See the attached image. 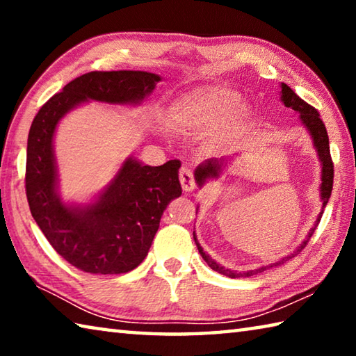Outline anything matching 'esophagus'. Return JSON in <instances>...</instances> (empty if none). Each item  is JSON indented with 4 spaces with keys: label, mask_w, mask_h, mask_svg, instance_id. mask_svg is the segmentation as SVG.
I'll list each match as a JSON object with an SVG mask.
<instances>
[{
    "label": "esophagus",
    "mask_w": 356,
    "mask_h": 356,
    "mask_svg": "<svg viewBox=\"0 0 356 356\" xmlns=\"http://www.w3.org/2000/svg\"><path fill=\"white\" fill-rule=\"evenodd\" d=\"M179 180L182 184V188L185 193H191L196 188V182H195V174H193V170L190 166H182L179 172Z\"/></svg>",
    "instance_id": "1"
}]
</instances>
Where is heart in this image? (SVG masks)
<instances>
[{"mask_svg": "<svg viewBox=\"0 0 356 356\" xmlns=\"http://www.w3.org/2000/svg\"><path fill=\"white\" fill-rule=\"evenodd\" d=\"M172 118L185 131L201 134L216 127L210 146L232 147L251 124V110L240 104V94L222 84H206L184 94L172 105Z\"/></svg>", "mask_w": 356, "mask_h": 356, "instance_id": "1", "label": "heart"}]
</instances>
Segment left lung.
<instances>
[{"instance_id": "left-lung-1", "label": "left lung", "mask_w": 356, "mask_h": 356, "mask_svg": "<svg viewBox=\"0 0 356 356\" xmlns=\"http://www.w3.org/2000/svg\"><path fill=\"white\" fill-rule=\"evenodd\" d=\"M281 102L284 104L287 108H292L295 113L300 114V120L301 124L305 125L306 130L309 131V135L312 138V143H314V147L317 150V155H318V160H321V165H322V184H321V200H322V212L318 213L317 216V221L314 222V227L311 229L308 237L303 243H301L297 250L291 254L282 257L281 261L275 262V264H270V265H265V267L261 268H256V270H248V272H234V270H229L225 268L222 265H220L218 262H215L212 257H210L207 252H204L202 246L200 245L196 238V234L193 232V238H195V243L197 246V250H200V254L202 256L204 261L207 262V265L215 272H218L221 275H226L229 278H246V276H252V275H257V273H262L265 270L268 268H273V267H278V265L284 264L289 259H292L298 254V252L305 248L306 243L309 242V238L312 234H314L316 227L318 225V221L322 218V213H323V209L327 206V202L331 196V190H333V177H334V170H333V161H331V155H330V141H328V134H327V129H325V124L322 122L321 119V114L317 113L316 108H312L311 105L306 104L305 100H301L297 94H295L291 88L287 86L286 83H281ZM232 156H222V159H209L201 163L200 166L196 168L195 171V179L196 182L200 186H202L204 184L207 182L210 179H218L220 174L222 172V170L231 163Z\"/></svg>"}]
</instances>
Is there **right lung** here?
I'll list each match as a JSON object with an SVG mask.
<instances>
[{
    "instance_id": "1",
    "label": "right lung",
    "mask_w": 356,
    "mask_h": 356,
    "mask_svg": "<svg viewBox=\"0 0 356 356\" xmlns=\"http://www.w3.org/2000/svg\"><path fill=\"white\" fill-rule=\"evenodd\" d=\"M160 80L143 70L89 72L53 95L29 129L25 177L29 210L58 254L86 273H127L144 261L163 210L182 195L180 161L149 166L129 156L92 202L65 204L59 196L53 149L56 127L65 114L89 100L140 105Z\"/></svg>"
}]
</instances>
